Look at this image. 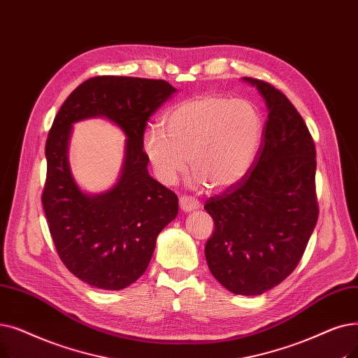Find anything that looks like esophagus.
I'll use <instances>...</instances> for the list:
<instances>
[{
    "label": "esophagus",
    "mask_w": 358,
    "mask_h": 358,
    "mask_svg": "<svg viewBox=\"0 0 358 358\" xmlns=\"http://www.w3.org/2000/svg\"><path fill=\"white\" fill-rule=\"evenodd\" d=\"M180 206L184 212H192L194 209H197L200 206L199 200L194 199V197H190V196H181L180 197Z\"/></svg>",
    "instance_id": "obj_1"
}]
</instances>
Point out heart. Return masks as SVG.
Returning <instances> with one entry per match:
<instances>
[{"instance_id":"heart-1","label":"heart","mask_w":358,"mask_h":358,"mask_svg":"<svg viewBox=\"0 0 358 358\" xmlns=\"http://www.w3.org/2000/svg\"><path fill=\"white\" fill-rule=\"evenodd\" d=\"M164 126L143 136V152L153 174L173 185L190 165L196 185L227 190L253 168L263 142V117L248 99L217 93L184 101L165 114Z\"/></svg>"}]
</instances>
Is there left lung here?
Masks as SVG:
<instances>
[{
	"label": "left lung",
	"mask_w": 358,
	"mask_h": 358,
	"mask_svg": "<svg viewBox=\"0 0 358 358\" xmlns=\"http://www.w3.org/2000/svg\"><path fill=\"white\" fill-rule=\"evenodd\" d=\"M268 106L253 168L205 203L215 229L205 245L216 281L240 295H260L297 268L316 227V148L303 117L281 90L244 77Z\"/></svg>",
	"instance_id": "8db88e82"
}]
</instances>
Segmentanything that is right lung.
<instances>
[{"mask_svg": "<svg viewBox=\"0 0 358 358\" xmlns=\"http://www.w3.org/2000/svg\"><path fill=\"white\" fill-rule=\"evenodd\" d=\"M174 92L165 80L96 76L77 86L54 118L42 206L61 262L92 287L122 289L137 281L158 234L178 213L177 194L149 176L143 152L148 120ZM90 116L111 119L128 136L117 184L96 196L78 189L66 158L72 122Z\"/></svg>", "mask_w": 358, "mask_h": 358, "instance_id": "right-lung-1", "label": "right lung"}]
</instances>
